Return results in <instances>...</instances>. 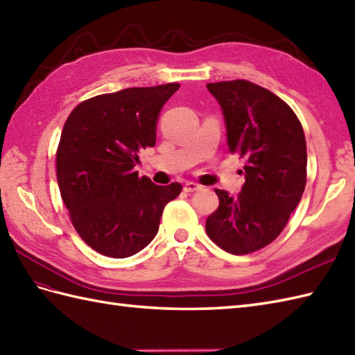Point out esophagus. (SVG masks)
<instances>
[{"label": "esophagus", "instance_id": "obj_1", "mask_svg": "<svg viewBox=\"0 0 355 355\" xmlns=\"http://www.w3.org/2000/svg\"><path fill=\"white\" fill-rule=\"evenodd\" d=\"M198 189H201V186L197 184V183H193V182H187V183L184 184V192L192 193V192L198 191Z\"/></svg>", "mask_w": 355, "mask_h": 355}]
</instances>
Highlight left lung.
Listing matches in <instances>:
<instances>
[{
    "label": "left lung",
    "instance_id": "left-lung-1",
    "mask_svg": "<svg viewBox=\"0 0 355 355\" xmlns=\"http://www.w3.org/2000/svg\"><path fill=\"white\" fill-rule=\"evenodd\" d=\"M223 108L232 154L245 158L243 189H215L220 206L206 221L214 243L232 254L261 250L281 235L306 184V141L281 97L244 79L207 84Z\"/></svg>",
    "mask_w": 355,
    "mask_h": 355
}]
</instances>
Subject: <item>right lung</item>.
<instances>
[{
  "label": "right lung",
  "instance_id": "1",
  "mask_svg": "<svg viewBox=\"0 0 355 355\" xmlns=\"http://www.w3.org/2000/svg\"><path fill=\"white\" fill-rule=\"evenodd\" d=\"M180 84L94 96L74 108L56 150L59 191L73 227L101 254L128 258L154 239L182 184L157 186L134 171L155 145L157 120Z\"/></svg>",
  "mask_w": 355,
  "mask_h": 355
}]
</instances>
